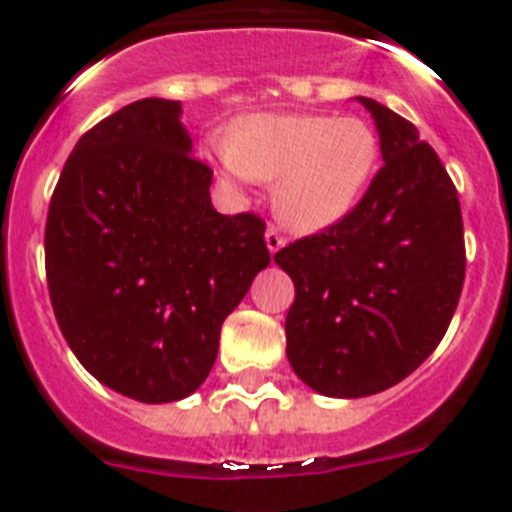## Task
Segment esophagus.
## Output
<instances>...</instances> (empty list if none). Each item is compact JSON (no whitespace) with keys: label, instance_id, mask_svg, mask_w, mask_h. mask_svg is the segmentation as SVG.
Instances as JSON below:
<instances>
[{"label":"esophagus","instance_id":"1","mask_svg":"<svg viewBox=\"0 0 512 512\" xmlns=\"http://www.w3.org/2000/svg\"><path fill=\"white\" fill-rule=\"evenodd\" d=\"M266 246H269L271 253H277L279 248L284 246V235L279 233L274 225H269V228H266Z\"/></svg>","mask_w":512,"mask_h":512}]
</instances>
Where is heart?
Returning a JSON list of instances; mask_svg holds the SVG:
<instances>
[{"instance_id":"heart-1","label":"heart","mask_w":512,"mask_h":512,"mask_svg":"<svg viewBox=\"0 0 512 512\" xmlns=\"http://www.w3.org/2000/svg\"><path fill=\"white\" fill-rule=\"evenodd\" d=\"M220 156L235 179L277 182V215L310 233L359 202L377 169L379 140L359 117L253 115L235 125Z\"/></svg>"}]
</instances>
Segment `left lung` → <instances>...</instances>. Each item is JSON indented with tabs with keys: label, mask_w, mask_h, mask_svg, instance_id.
I'll return each instance as SVG.
<instances>
[{
	"label": "left lung",
	"mask_w": 512,
	"mask_h": 512,
	"mask_svg": "<svg viewBox=\"0 0 512 512\" xmlns=\"http://www.w3.org/2000/svg\"><path fill=\"white\" fill-rule=\"evenodd\" d=\"M384 164L354 210L274 261L295 282L287 359L320 395L366 397L413 374L459 305L467 251L459 194L413 122L359 97Z\"/></svg>",
	"instance_id": "left-lung-1"
}]
</instances>
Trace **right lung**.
I'll return each mask as SVG.
<instances>
[{
  "label": "right lung",
  "mask_w": 512,
  "mask_h": 512,
  "mask_svg": "<svg viewBox=\"0 0 512 512\" xmlns=\"http://www.w3.org/2000/svg\"><path fill=\"white\" fill-rule=\"evenodd\" d=\"M182 102L138 99L81 135L45 220V277L63 338L92 377L138 402L207 379L223 320L271 261L266 223L220 215Z\"/></svg>",
  "instance_id": "obj_1"
}]
</instances>
